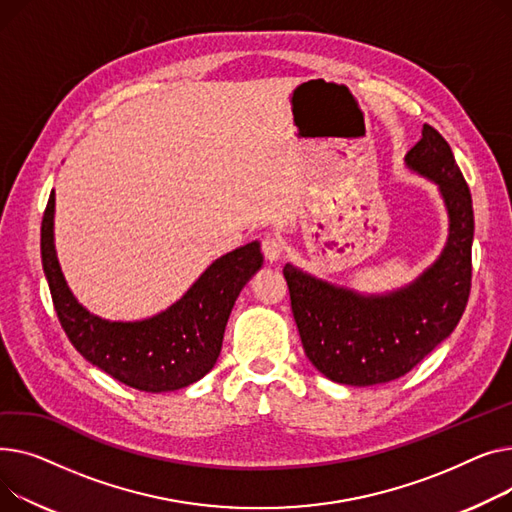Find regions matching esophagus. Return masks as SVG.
<instances>
[{
  "instance_id": "1",
  "label": "esophagus",
  "mask_w": 512,
  "mask_h": 512,
  "mask_svg": "<svg viewBox=\"0 0 512 512\" xmlns=\"http://www.w3.org/2000/svg\"><path fill=\"white\" fill-rule=\"evenodd\" d=\"M281 252H283L281 239L275 237V235H264V239H262V254H264V258L270 260V262H275V260H279Z\"/></svg>"
}]
</instances>
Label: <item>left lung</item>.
Listing matches in <instances>:
<instances>
[{
	"label": "left lung",
	"mask_w": 512,
	"mask_h": 512,
	"mask_svg": "<svg viewBox=\"0 0 512 512\" xmlns=\"http://www.w3.org/2000/svg\"><path fill=\"white\" fill-rule=\"evenodd\" d=\"M413 173L438 186L448 237L440 256L405 287L359 293L285 264L293 318L312 366L328 380L372 386L397 380L459 324L471 289L473 206L448 142L428 124L405 155Z\"/></svg>",
	"instance_id": "8db88e82"
}]
</instances>
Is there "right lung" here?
<instances>
[{"label":"right lung","mask_w":512,"mask_h":512,"mask_svg":"<svg viewBox=\"0 0 512 512\" xmlns=\"http://www.w3.org/2000/svg\"><path fill=\"white\" fill-rule=\"evenodd\" d=\"M53 219L55 192L41 225L43 270L57 318L86 362L144 393H171L213 370L235 299L264 262L258 242L217 258L163 312L124 322L88 312L74 297L57 260Z\"/></svg>","instance_id":"1"}]
</instances>
